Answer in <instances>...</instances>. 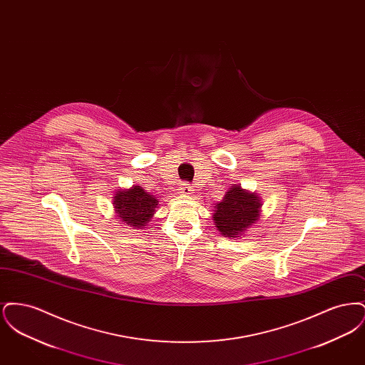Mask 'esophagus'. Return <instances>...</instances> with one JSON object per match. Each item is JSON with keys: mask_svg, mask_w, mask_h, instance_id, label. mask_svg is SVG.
Listing matches in <instances>:
<instances>
[{"mask_svg": "<svg viewBox=\"0 0 365 365\" xmlns=\"http://www.w3.org/2000/svg\"><path fill=\"white\" fill-rule=\"evenodd\" d=\"M179 191L182 192V195H190L191 192H192V187H191L190 185H187V183H183L180 187H179Z\"/></svg>", "mask_w": 365, "mask_h": 365, "instance_id": "1", "label": "esophagus"}]
</instances>
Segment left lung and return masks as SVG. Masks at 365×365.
Segmentation results:
<instances>
[{"label":"left lung","instance_id":"8db88e82","mask_svg":"<svg viewBox=\"0 0 365 365\" xmlns=\"http://www.w3.org/2000/svg\"><path fill=\"white\" fill-rule=\"evenodd\" d=\"M261 207L262 201L257 192L245 190L241 185H232L223 200L215 204L212 219L223 237L240 240L260 220Z\"/></svg>","mask_w":365,"mask_h":365}]
</instances>
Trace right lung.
Segmentation results:
<instances>
[{
	"instance_id": "obj_1",
	"label": "right lung",
	"mask_w": 365,
	"mask_h": 365,
	"mask_svg": "<svg viewBox=\"0 0 365 365\" xmlns=\"http://www.w3.org/2000/svg\"><path fill=\"white\" fill-rule=\"evenodd\" d=\"M118 222L133 230H142L155 216L158 200L138 185L130 189H119L112 197Z\"/></svg>"
}]
</instances>
